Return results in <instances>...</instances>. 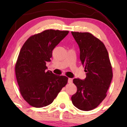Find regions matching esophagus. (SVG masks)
<instances>
[{
    "label": "esophagus",
    "instance_id": "1",
    "mask_svg": "<svg viewBox=\"0 0 127 127\" xmlns=\"http://www.w3.org/2000/svg\"><path fill=\"white\" fill-rule=\"evenodd\" d=\"M72 82H73V79L72 78L68 79V82L69 83V84H71V83H72Z\"/></svg>",
    "mask_w": 127,
    "mask_h": 127
}]
</instances>
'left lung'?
<instances>
[{
  "mask_svg": "<svg viewBox=\"0 0 127 127\" xmlns=\"http://www.w3.org/2000/svg\"><path fill=\"white\" fill-rule=\"evenodd\" d=\"M79 45L80 60L85 67L86 78L74 79L77 91L72 96L76 107L84 111L96 108L107 95L113 73L107 49L91 33L72 32Z\"/></svg>",
  "mask_w": 127,
  "mask_h": 127,
  "instance_id": "left-lung-1",
  "label": "left lung"
}]
</instances>
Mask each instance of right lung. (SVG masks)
Segmentation results:
<instances>
[{
  "instance_id": "obj_1",
  "label": "right lung",
  "mask_w": 127,
  "mask_h": 127,
  "mask_svg": "<svg viewBox=\"0 0 127 127\" xmlns=\"http://www.w3.org/2000/svg\"><path fill=\"white\" fill-rule=\"evenodd\" d=\"M68 31L46 30L30 36L22 46L15 71L22 97L30 106L43 107L51 104L68 78L46 69L52 50L68 34Z\"/></svg>"
}]
</instances>
